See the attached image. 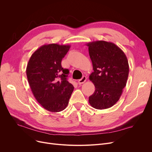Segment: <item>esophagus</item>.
Returning <instances> with one entry per match:
<instances>
[{"label":"esophagus","mask_w":152,"mask_h":152,"mask_svg":"<svg viewBox=\"0 0 152 152\" xmlns=\"http://www.w3.org/2000/svg\"><path fill=\"white\" fill-rule=\"evenodd\" d=\"M87 80V77L86 76H83V77L81 79H79V80L78 81V83L79 84H83L84 83H85Z\"/></svg>","instance_id":"1"}]
</instances>
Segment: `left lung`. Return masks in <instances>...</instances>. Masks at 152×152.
Returning a JSON list of instances; mask_svg holds the SVG:
<instances>
[{
    "mask_svg": "<svg viewBox=\"0 0 152 152\" xmlns=\"http://www.w3.org/2000/svg\"><path fill=\"white\" fill-rule=\"evenodd\" d=\"M87 45L94 69L89 79L95 87L89 102L95 109L110 108L119 100L126 85L128 61L123 51L112 42L97 41Z\"/></svg>",
    "mask_w": 152,
    "mask_h": 152,
    "instance_id": "obj_1",
    "label": "left lung"
}]
</instances>
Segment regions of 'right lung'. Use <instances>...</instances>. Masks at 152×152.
Returning a JSON list of instances; mask_svg holds the SVG:
<instances>
[{"mask_svg":"<svg viewBox=\"0 0 152 152\" xmlns=\"http://www.w3.org/2000/svg\"><path fill=\"white\" fill-rule=\"evenodd\" d=\"M69 48V45H44L33 53L27 65L32 92L41 105L51 112L65 110L74 90L67 80L69 70L61 65Z\"/></svg>","mask_w":152,"mask_h":152,"instance_id":"right-lung-1","label":"right lung"}]
</instances>
